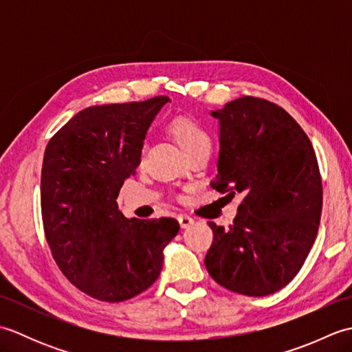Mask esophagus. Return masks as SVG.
<instances>
[{
    "label": "esophagus",
    "mask_w": 352,
    "mask_h": 352,
    "mask_svg": "<svg viewBox=\"0 0 352 352\" xmlns=\"http://www.w3.org/2000/svg\"><path fill=\"white\" fill-rule=\"evenodd\" d=\"M178 222H180V227L182 228H188L195 221H193V218H190L189 214H180V216H178Z\"/></svg>",
    "instance_id": "esophagus-1"
}]
</instances>
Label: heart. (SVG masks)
Wrapping results in <instances>:
<instances>
[{
	"label": "heart",
	"mask_w": 352,
	"mask_h": 352,
	"mask_svg": "<svg viewBox=\"0 0 352 352\" xmlns=\"http://www.w3.org/2000/svg\"><path fill=\"white\" fill-rule=\"evenodd\" d=\"M169 131L186 154H190L203 146H210V138L197 121L190 118H175L169 122Z\"/></svg>",
	"instance_id": "heart-1"
}]
</instances>
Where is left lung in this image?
<instances>
[{"instance_id": "1", "label": "left lung", "mask_w": 352, "mask_h": 352, "mask_svg": "<svg viewBox=\"0 0 352 352\" xmlns=\"http://www.w3.org/2000/svg\"><path fill=\"white\" fill-rule=\"evenodd\" d=\"M219 121L218 174L212 188L243 193L228 228L213 222L204 265L236 294L266 296L295 278L322 212V182L311 142L286 110L242 96L210 113Z\"/></svg>"}]
</instances>
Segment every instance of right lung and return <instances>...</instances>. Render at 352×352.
<instances>
[{
    "label": "right lung",
    "mask_w": 352,
    "mask_h": 352,
    "mask_svg": "<svg viewBox=\"0 0 352 352\" xmlns=\"http://www.w3.org/2000/svg\"><path fill=\"white\" fill-rule=\"evenodd\" d=\"M168 96L102 104L74 115L48 142L41 177L45 236L57 266L95 300L121 302L159 278L174 218H125L116 198L139 166Z\"/></svg>",
    "instance_id": "add662e5"
}]
</instances>
